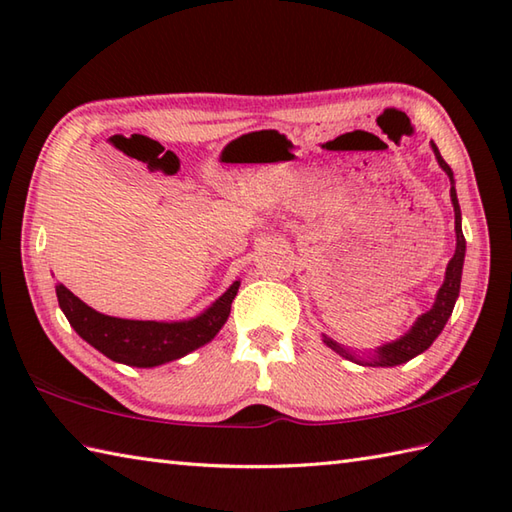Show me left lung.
I'll return each mask as SVG.
<instances>
[{"instance_id":"1","label":"left lung","mask_w":512,"mask_h":512,"mask_svg":"<svg viewBox=\"0 0 512 512\" xmlns=\"http://www.w3.org/2000/svg\"><path fill=\"white\" fill-rule=\"evenodd\" d=\"M433 154H436L438 165L442 167V171L447 173L451 180V204L455 211V253L451 257V262L447 264V273H444V281L436 295V301H433L431 310H427L424 314L416 319V323L411 325V330L407 334H402L400 339L380 345L374 350V354L369 352V356H358L347 347L339 345L336 341L328 339L323 334V343L334 350L336 354H341L347 361H354L358 365H369V367H394V365H402L411 361L413 356L422 354L424 350H429L431 343L438 339V334L444 330L447 325L451 312L455 308V301H458L460 295V281H462V266H464V253H466V239L462 233V213H460V204H458V193H455V180H453V171L451 167L444 162V158L440 156V151L436 147V143H431Z\"/></svg>"}]
</instances>
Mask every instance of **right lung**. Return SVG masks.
<instances>
[{
    "label": "right lung",
    "mask_w": 512,
    "mask_h": 512,
    "mask_svg": "<svg viewBox=\"0 0 512 512\" xmlns=\"http://www.w3.org/2000/svg\"><path fill=\"white\" fill-rule=\"evenodd\" d=\"M237 290L239 281H233L220 299H215L202 314L187 321H134L107 317L74 297L63 284H57V299L76 334L101 354L129 367H156L187 356L213 341L231 314V303Z\"/></svg>",
    "instance_id": "obj_1"
}]
</instances>
